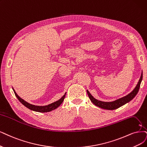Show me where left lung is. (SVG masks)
Wrapping results in <instances>:
<instances>
[{"label":"left lung","instance_id":"obj_1","mask_svg":"<svg viewBox=\"0 0 147 147\" xmlns=\"http://www.w3.org/2000/svg\"><path fill=\"white\" fill-rule=\"evenodd\" d=\"M142 76L143 74L142 72V74H141L140 78L139 80L138 84L136 85L134 89L131 92V93H129L128 94L126 95L125 96H123L121 97V98H119L118 99H116L112 102H104V101L97 100L91 94V93L88 91V90H86V92H87V94L88 95L90 100L93 102V104H94L96 106L103 108V109L108 110H115L119 107H122V105L126 104L127 103L129 102V101H131L134 97L136 96L137 93L139 91L141 82H142Z\"/></svg>","mask_w":147,"mask_h":147}]
</instances>
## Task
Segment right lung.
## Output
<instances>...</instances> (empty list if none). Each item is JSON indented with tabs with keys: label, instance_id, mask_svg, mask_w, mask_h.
Instances as JSON below:
<instances>
[{
	"label": "right lung",
	"instance_id": "obj_1",
	"mask_svg": "<svg viewBox=\"0 0 147 147\" xmlns=\"http://www.w3.org/2000/svg\"><path fill=\"white\" fill-rule=\"evenodd\" d=\"M13 90L14 91V93L16 95V96L17 97V98L18 99V100L25 107H26V108H28V109L32 110V111H34L36 112H40V113H46V112H50L53 110L56 109L57 108H58L60 105L62 104V103L63 102L65 97V94H66L67 93H65V94L61 97V99H59L58 100L54 102L52 104H49L48 105H45V106H38V105H34L30 104V103L26 102L25 100H24L23 99H22L21 97H20L18 94L16 93V92L15 91V90H14V88H13Z\"/></svg>",
	"mask_w": 147,
	"mask_h": 147
}]
</instances>
